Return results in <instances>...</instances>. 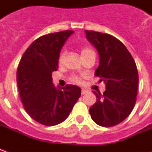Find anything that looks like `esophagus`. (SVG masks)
<instances>
[{
    "label": "esophagus",
    "mask_w": 152,
    "mask_h": 152,
    "mask_svg": "<svg viewBox=\"0 0 152 152\" xmlns=\"http://www.w3.org/2000/svg\"><path fill=\"white\" fill-rule=\"evenodd\" d=\"M87 93H88V91H87L86 89H81V94H87Z\"/></svg>",
    "instance_id": "obj_1"
}]
</instances>
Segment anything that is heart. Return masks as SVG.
Segmentation results:
<instances>
[{
    "label": "heart",
    "mask_w": 152,
    "mask_h": 152,
    "mask_svg": "<svg viewBox=\"0 0 152 152\" xmlns=\"http://www.w3.org/2000/svg\"><path fill=\"white\" fill-rule=\"evenodd\" d=\"M94 53V50H91L90 48H88V47H84L81 49L80 50V55H81V58L84 56H86V55H88L89 53ZM64 56H65V53L64 52H62V53H60L59 57H58V63L59 64L63 63V59H64ZM73 81H75V82H80V78L79 77H76V76H74L72 78Z\"/></svg>",
    "instance_id": "1"
}]
</instances>
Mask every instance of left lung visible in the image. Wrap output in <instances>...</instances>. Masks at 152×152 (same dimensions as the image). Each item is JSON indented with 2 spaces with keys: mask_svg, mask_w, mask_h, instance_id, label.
I'll list each match as a JSON object with an SVG mask.
<instances>
[{
  "mask_svg": "<svg viewBox=\"0 0 152 152\" xmlns=\"http://www.w3.org/2000/svg\"><path fill=\"white\" fill-rule=\"evenodd\" d=\"M85 32L99 52V65L94 75L106 85L103 94L93 91L97 101L89 108V114L100 126H114L125 120L135 105L138 87L137 66L127 48L118 39L97 31Z\"/></svg>",
  "mask_w": 152,
  "mask_h": 152,
  "instance_id": "left-lung-1",
  "label": "left lung"
}]
</instances>
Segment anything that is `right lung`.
Masks as SVG:
<instances>
[{
    "mask_svg": "<svg viewBox=\"0 0 152 152\" xmlns=\"http://www.w3.org/2000/svg\"><path fill=\"white\" fill-rule=\"evenodd\" d=\"M73 31L45 35L25 51L17 70V85L24 109L33 120L53 126L66 120L81 94L80 87H55L52 72L58 68V57Z\"/></svg>",
    "mask_w": 152,
    "mask_h": 152,
    "instance_id": "right-lung-1",
    "label": "right lung"
}]
</instances>
